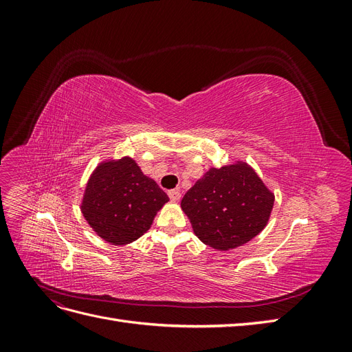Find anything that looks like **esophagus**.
<instances>
[{
    "label": "esophagus",
    "mask_w": 352,
    "mask_h": 352,
    "mask_svg": "<svg viewBox=\"0 0 352 352\" xmlns=\"http://www.w3.org/2000/svg\"><path fill=\"white\" fill-rule=\"evenodd\" d=\"M168 197H170V199L176 202V201L180 199V197H182V194H180L179 189H172V190H168Z\"/></svg>",
    "instance_id": "esophagus-1"
}]
</instances>
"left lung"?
<instances>
[{"instance_id":"obj_1","label":"left lung","mask_w":352,"mask_h":352,"mask_svg":"<svg viewBox=\"0 0 352 352\" xmlns=\"http://www.w3.org/2000/svg\"><path fill=\"white\" fill-rule=\"evenodd\" d=\"M274 194L245 162L211 167L180 202L194 233L217 251L250 242L267 226Z\"/></svg>"}]
</instances>
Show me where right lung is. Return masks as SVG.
<instances>
[{
    "instance_id": "1",
    "label": "right lung",
    "mask_w": 352,
    "mask_h": 352,
    "mask_svg": "<svg viewBox=\"0 0 352 352\" xmlns=\"http://www.w3.org/2000/svg\"><path fill=\"white\" fill-rule=\"evenodd\" d=\"M168 201L155 180L142 173L133 158L105 160L92 172L80 210L100 238L126 245L151 228L158 210Z\"/></svg>"
}]
</instances>
